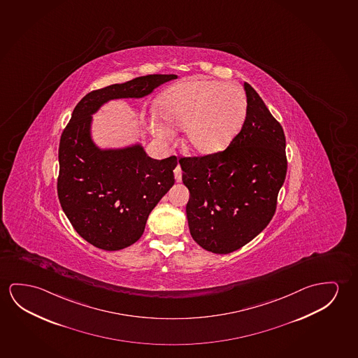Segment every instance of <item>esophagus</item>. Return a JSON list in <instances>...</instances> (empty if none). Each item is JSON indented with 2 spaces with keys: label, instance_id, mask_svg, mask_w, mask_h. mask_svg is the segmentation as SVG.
<instances>
[{
  "label": "esophagus",
  "instance_id": "34e87169",
  "mask_svg": "<svg viewBox=\"0 0 358 358\" xmlns=\"http://www.w3.org/2000/svg\"><path fill=\"white\" fill-rule=\"evenodd\" d=\"M173 172H175V180H176V182H181L182 181L181 166L177 165L176 169H175V170H173Z\"/></svg>",
  "mask_w": 358,
  "mask_h": 358
}]
</instances>
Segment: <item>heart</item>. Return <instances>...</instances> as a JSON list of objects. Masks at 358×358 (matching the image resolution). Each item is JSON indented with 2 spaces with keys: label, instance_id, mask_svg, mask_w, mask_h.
I'll return each mask as SVG.
<instances>
[{
  "label": "heart",
  "instance_id": "heart-1",
  "mask_svg": "<svg viewBox=\"0 0 358 358\" xmlns=\"http://www.w3.org/2000/svg\"><path fill=\"white\" fill-rule=\"evenodd\" d=\"M152 127L169 138L183 127V146L192 154H217L231 143L247 116V96L236 84L196 79L169 89Z\"/></svg>",
  "mask_w": 358,
  "mask_h": 358
}]
</instances>
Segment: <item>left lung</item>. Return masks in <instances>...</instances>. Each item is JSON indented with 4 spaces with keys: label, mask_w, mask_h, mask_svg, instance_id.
Here are the masks:
<instances>
[{
    "label": "left lung",
    "mask_w": 358,
    "mask_h": 358,
    "mask_svg": "<svg viewBox=\"0 0 358 358\" xmlns=\"http://www.w3.org/2000/svg\"><path fill=\"white\" fill-rule=\"evenodd\" d=\"M247 116L223 151L181 157L182 181L189 191L186 212L194 242L228 254L257 237L275 215L285 181V134L248 83Z\"/></svg>",
    "instance_id": "8db88e82"
}]
</instances>
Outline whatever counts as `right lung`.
Segmentation results:
<instances>
[{
    "label": "right lung",
    "instance_id": "obj_1",
    "mask_svg": "<svg viewBox=\"0 0 358 358\" xmlns=\"http://www.w3.org/2000/svg\"><path fill=\"white\" fill-rule=\"evenodd\" d=\"M175 74H150L87 94L62 132L57 192L80 237L104 250H120L143 236L150 212L175 183L176 156L154 159L141 146L99 150L90 115L105 101L143 98Z\"/></svg>",
    "mask_w": 358,
    "mask_h": 358
}]
</instances>
